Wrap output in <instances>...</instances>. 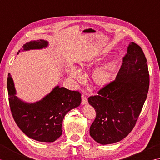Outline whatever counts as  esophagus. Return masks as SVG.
<instances>
[{
	"label": "esophagus",
	"mask_w": 160,
	"mask_h": 160,
	"mask_svg": "<svg viewBox=\"0 0 160 160\" xmlns=\"http://www.w3.org/2000/svg\"><path fill=\"white\" fill-rule=\"evenodd\" d=\"M81 103L83 104V105H86V104L88 103V99L86 98V97L84 95V94H82V96H81Z\"/></svg>",
	"instance_id": "34e87169"
}]
</instances>
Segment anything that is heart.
<instances>
[{"instance_id":"obj_1","label":"heart","mask_w":160,"mask_h":160,"mask_svg":"<svg viewBox=\"0 0 160 160\" xmlns=\"http://www.w3.org/2000/svg\"><path fill=\"white\" fill-rule=\"evenodd\" d=\"M95 61H90L86 63H84L83 66H90L95 63ZM114 70V63L112 62H108L103 63L102 66L98 67L94 70L92 74V80L94 84L97 86L103 87L108 83L112 76ZM68 74L76 81H81L83 79V75L81 71L77 67L72 66L68 69Z\"/></svg>"}]
</instances>
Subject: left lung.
Returning <instances> with one entry per match:
<instances>
[{
    "instance_id": "8db88e82",
    "label": "left lung",
    "mask_w": 160,
    "mask_h": 160,
    "mask_svg": "<svg viewBox=\"0 0 160 160\" xmlns=\"http://www.w3.org/2000/svg\"><path fill=\"white\" fill-rule=\"evenodd\" d=\"M149 88L146 58L142 48L131 42L115 81L91 96L88 102L96 111L90 128L94 141L106 145L119 142L134 128Z\"/></svg>"
}]
</instances>
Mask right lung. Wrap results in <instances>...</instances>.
Here are the masks:
<instances>
[{
	"instance_id": "right-lung-1",
	"label": "right lung",
	"mask_w": 160,
	"mask_h": 160,
	"mask_svg": "<svg viewBox=\"0 0 160 160\" xmlns=\"http://www.w3.org/2000/svg\"><path fill=\"white\" fill-rule=\"evenodd\" d=\"M48 45L47 41L39 39L25 43L21 50L43 49ZM7 86L13 118L19 128L28 138L36 141L53 142L57 140L62 135V122L65 115L81 103L79 92L58 86L38 102H25L16 96L10 73L8 74Z\"/></svg>"
}]
</instances>
